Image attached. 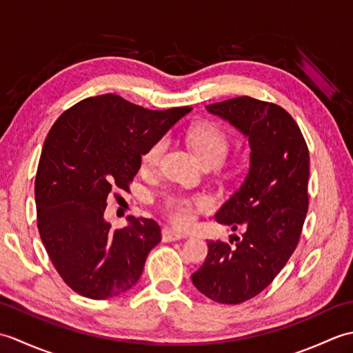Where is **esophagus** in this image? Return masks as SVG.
<instances>
[{"label": "esophagus", "mask_w": 353, "mask_h": 353, "mask_svg": "<svg viewBox=\"0 0 353 353\" xmlns=\"http://www.w3.org/2000/svg\"><path fill=\"white\" fill-rule=\"evenodd\" d=\"M183 238H186V235L181 234V232H176V230L168 229V228H165L162 230V239H163V241H177V239H183Z\"/></svg>", "instance_id": "obj_1"}]
</instances>
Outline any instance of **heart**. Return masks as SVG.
<instances>
[{
  "mask_svg": "<svg viewBox=\"0 0 353 353\" xmlns=\"http://www.w3.org/2000/svg\"><path fill=\"white\" fill-rule=\"evenodd\" d=\"M191 145L205 165H216L226 157L230 139L223 127L215 123H203L197 125L190 134ZM167 145V138L156 139L144 153L141 162L144 168H152L159 161ZM161 211L167 219L179 228H191L196 223L199 212H208L212 208V200L206 194H181L171 192L161 200Z\"/></svg>",
  "mask_w": 353,
  "mask_h": 353,
  "instance_id": "b5f03b06",
  "label": "heart"
}]
</instances>
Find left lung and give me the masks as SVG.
Listing matches in <instances>:
<instances>
[{"mask_svg": "<svg viewBox=\"0 0 353 353\" xmlns=\"http://www.w3.org/2000/svg\"><path fill=\"white\" fill-rule=\"evenodd\" d=\"M206 109L249 137L252 153L243 185L215 215L244 234L208 241L191 279L211 301L236 305L265 290L296 250L310 203V150L294 118L274 103L244 95Z\"/></svg>", "mask_w": 353, "mask_h": 353, "instance_id": "8db88e82", "label": "left lung"}]
</instances>
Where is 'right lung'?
I'll return each mask as SVG.
<instances>
[{
    "label": "right lung",
    "mask_w": 353,
    "mask_h": 353,
    "mask_svg": "<svg viewBox=\"0 0 353 353\" xmlns=\"http://www.w3.org/2000/svg\"><path fill=\"white\" fill-rule=\"evenodd\" d=\"M190 110H152L104 94L52 124L34 181L37 229L57 273L80 296L103 301L138 282L161 228L129 216V226L114 230L104 220L106 201L130 190L142 153Z\"/></svg>",
    "instance_id": "add662e5"
}]
</instances>
